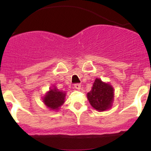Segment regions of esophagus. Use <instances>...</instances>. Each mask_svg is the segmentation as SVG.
<instances>
[{
    "label": "esophagus",
    "instance_id": "obj_1",
    "mask_svg": "<svg viewBox=\"0 0 151 151\" xmlns=\"http://www.w3.org/2000/svg\"><path fill=\"white\" fill-rule=\"evenodd\" d=\"M74 88L77 89H80L81 88V84H74Z\"/></svg>",
    "mask_w": 151,
    "mask_h": 151
}]
</instances>
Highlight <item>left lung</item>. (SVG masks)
<instances>
[{"label":"left lung","instance_id":"1","mask_svg":"<svg viewBox=\"0 0 151 151\" xmlns=\"http://www.w3.org/2000/svg\"><path fill=\"white\" fill-rule=\"evenodd\" d=\"M114 93L112 86L96 78L91 91L87 93V99L93 108L99 111H104L111 107Z\"/></svg>","mask_w":151,"mask_h":151}]
</instances>
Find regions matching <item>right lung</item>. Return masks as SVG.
<instances>
[{"mask_svg": "<svg viewBox=\"0 0 151 151\" xmlns=\"http://www.w3.org/2000/svg\"><path fill=\"white\" fill-rule=\"evenodd\" d=\"M66 93L54 87L50 89L47 94L42 98L43 102L46 106L52 110H58L65 102Z\"/></svg>", "mask_w": 151, "mask_h": 151, "instance_id": "add662e5", "label": "right lung"}]
</instances>
